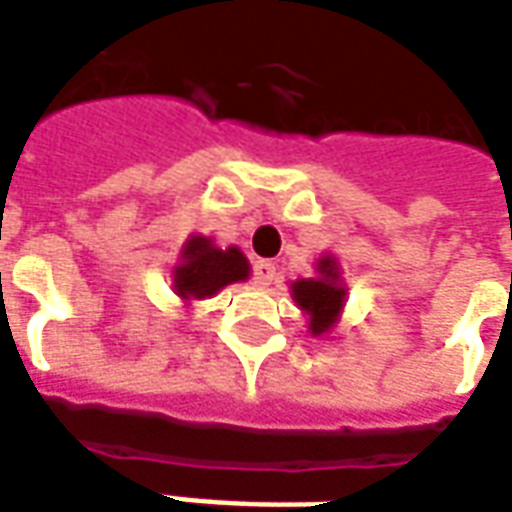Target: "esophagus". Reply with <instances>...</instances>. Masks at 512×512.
Masks as SVG:
<instances>
[{"instance_id":"1","label":"esophagus","mask_w":512,"mask_h":512,"mask_svg":"<svg viewBox=\"0 0 512 512\" xmlns=\"http://www.w3.org/2000/svg\"><path fill=\"white\" fill-rule=\"evenodd\" d=\"M253 281L256 286H270L275 281V264L262 259V262L253 264Z\"/></svg>"}]
</instances>
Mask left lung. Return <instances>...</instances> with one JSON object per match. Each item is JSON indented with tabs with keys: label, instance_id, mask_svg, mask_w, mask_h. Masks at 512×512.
I'll return each mask as SVG.
<instances>
[{
	"label": "left lung",
	"instance_id": "left-lung-1",
	"mask_svg": "<svg viewBox=\"0 0 512 512\" xmlns=\"http://www.w3.org/2000/svg\"><path fill=\"white\" fill-rule=\"evenodd\" d=\"M317 278H300L292 284L295 303L308 314L311 336H325L339 322L347 289L342 286L339 264L333 256H322L317 262Z\"/></svg>",
	"mask_w": 512,
	"mask_h": 512
}]
</instances>
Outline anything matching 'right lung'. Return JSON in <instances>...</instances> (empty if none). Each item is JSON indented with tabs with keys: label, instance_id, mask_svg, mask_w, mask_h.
Masks as SVG:
<instances>
[{
	"label": "right lung",
	"instance_id": "right-lung-1",
	"mask_svg": "<svg viewBox=\"0 0 512 512\" xmlns=\"http://www.w3.org/2000/svg\"><path fill=\"white\" fill-rule=\"evenodd\" d=\"M250 264L239 248H215L209 237H190L181 248V262L173 267V292L190 303L217 295L223 286L245 281Z\"/></svg>",
	"mask_w": 512,
	"mask_h": 512
}]
</instances>
